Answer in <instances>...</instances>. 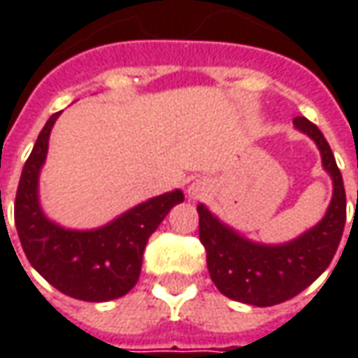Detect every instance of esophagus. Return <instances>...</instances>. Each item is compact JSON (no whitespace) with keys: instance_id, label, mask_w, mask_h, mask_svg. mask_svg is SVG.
<instances>
[{"instance_id":"1","label":"esophagus","mask_w":358,"mask_h":358,"mask_svg":"<svg viewBox=\"0 0 358 358\" xmlns=\"http://www.w3.org/2000/svg\"><path fill=\"white\" fill-rule=\"evenodd\" d=\"M187 193H189L191 199H199L207 193V183L203 179H197V181H193L191 185L187 187Z\"/></svg>"}]
</instances>
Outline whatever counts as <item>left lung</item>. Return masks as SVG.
<instances>
[{
	"label": "left lung",
	"mask_w": 358,
	"mask_h": 358,
	"mask_svg": "<svg viewBox=\"0 0 358 358\" xmlns=\"http://www.w3.org/2000/svg\"><path fill=\"white\" fill-rule=\"evenodd\" d=\"M293 123L319 147L323 169L333 181L331 203L315 227L281 245H263L229 227L203 203L197 205L199 239L207 251L211 281L229 299L255 307L289 301L319 279L337 253L347 221L345 185L327 139L309 119L295 117Z\"/></svg>",
	"instance_id": "obj_1"
}]
</instances>
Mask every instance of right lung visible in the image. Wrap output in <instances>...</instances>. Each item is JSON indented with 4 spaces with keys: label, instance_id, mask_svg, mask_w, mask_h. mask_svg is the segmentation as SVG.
Masks as SVG:
<instances>
[{
    "label": "right lung",
    "instance_id": "obj_1",
    "mask_svg": "<svg viewBox=\"0 0 358 358\" xmlns=\"http://www.w3.org/2000/svg\"><path fill=\"white\" fill-rule=\"evenodd\" d=\"M59 113L48 119L21 171L15 227L31 267L63 295L103 303L127 295L141 273L143 251L165 215L185 199L181 189L139 203L97 229H67L51 221L39 203V173Z\"/></svg>",
    "mask_w": 358,
    "mask_h": 358
}]
</instances>
